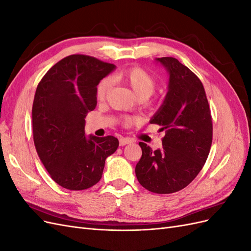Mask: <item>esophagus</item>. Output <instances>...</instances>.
<instances>
[{"label":"esophagus","mask_w":251,"mask_h":251,"mask_svg":"<svg viewBox=\"0 0 251 251\" xmlns=\"http://www.w3.org/2000/svg\"><path fill=\"white\" fill-rule=\"evenodd\" d=\"M131 142H132L131 139L121 137V138L119 139V146H120V147H124V146H126V144H128V143H131Z\"/></svg>","instance_id":"obj_1"}]
</instances>
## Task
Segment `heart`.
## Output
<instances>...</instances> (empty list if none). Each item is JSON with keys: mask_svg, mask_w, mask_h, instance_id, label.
<instances>
[{"mask_svg": "<svg viewBox=\"0 0 251 251\" xmlns=\"http://www.w3.org/2000/svg\"><path fill=\"white\" fill-rule=\"evenodd\" d=\"M114 80H117L130 88L138 98H149L154 93L156 89V80L151 75L142 68L134 67L118 73L113 77ZM111 80L109 78L102 79L96 89V97L98 100H103L107 97L111 89ZM126 125H131L132 120L126 119Z\"/></svg>", "mask_w": 251, "mask_h": 251, "instance_id": "b5f03b06", "label": "heart"}]
</instances>
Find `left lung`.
Masks as SVG:
<instances>
[{
	"mask_svg": "<svg viewBox=\"0 0 251 251\" xmlns=\"http://www.w3.org/2000/svg\"><path fill=\"white\" fill-rule=\"evenodd\" d=\"M169 74L168 93L151 124L165 130L162 148L139 142L142 156L135 173L139 183L156 194L186 187L200 173L212 141V123L202 82L177 58H155Z\"/></svg>",
	"mask_w": 251,
	"mask_h": 251,
	"instance_id": "left-lung-1",
	"label": "left lung"
}]
</instances>
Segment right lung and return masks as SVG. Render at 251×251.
<instances>
[{
    "label": "right lung",
    "mask_w": 251,
    "mask_h": 251,
    "mask_svg": "<svg viewBox=\"0 0 251 251\" xmlns=\"http://www.w3.org/2000/svg\"><path fill=\"white\" fill-rule=\"evenodd\" d=\"M115 69V65L95 57L73 54L53 66L36 88L34 146L51 178L70 191L95 185L105 159L119 146L113 136L85 134V118L97 104L98 83Z\"/></svg>",
    "instance_id": "obj_1"
}]
</instances>
